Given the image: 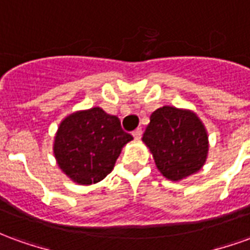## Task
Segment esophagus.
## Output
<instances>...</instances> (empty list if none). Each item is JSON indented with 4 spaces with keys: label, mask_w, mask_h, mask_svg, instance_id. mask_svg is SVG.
I'll list each match as a JSON object with an SVG mask.
<instances>
[{
    "label": "esophagus",
    "mask_w": 250,
    "mask_h": 250,
    "mask_svg": "<svg viewBox=\"0 0 250 250\" xmlns=\"http://www.w3.org/2000/svg\"><path fill=\"white\" fill-rule=\"evenodd\" d=\"M142 132H143V131H142V127H138V128H136V130L132 132V135H134V138H135V139H141Z\"/></svg>",
    "instance_id": "esophagus-1"
}]
</instances>
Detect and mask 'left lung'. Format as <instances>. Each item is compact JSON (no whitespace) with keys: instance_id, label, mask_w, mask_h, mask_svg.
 Returning a JSON list of instances; mask_svg holds the SVG:
<instances>
[{"instance_id":"obj_1","label":"left lung","mask_w":250,"mask_h":250,"mask_svg":"<svg viewBox=\"0 0 250 250\" xmlns=\"http://www.w3.org/2000/svg\"><path fill=\"white\" fill-rule=\"evenodd\" d=\"M142 141L152 152L158 170L171 181L197 173L209 148L208 134L198 116L168 105L152 112Z\"/></svg>"}]
</instances>
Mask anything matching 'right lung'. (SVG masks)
<instances>
[{
  "label": "right lung",
  "mask_w": 250,
  "mask_h": 250,
  "mask_svg": "<svg viewBox=\"0 0 250 250\" xmlns=\"http://www.w3.org/2000/svg\"><path fill=\"white\" fill-rule=\"evenodd\" d=\"M131 139L118 116L95 107L62 120L53 151L60 168L72 181L91 185L112 171L122 147Z\"/></svg>",
  "instance_id": "obj_1"
}]
</instances>
